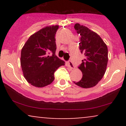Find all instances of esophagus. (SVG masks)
Instances as JSON below:
<instances>
[{"label":"esophagus","mask_w":126,"mask_h":126,"mask_svg":"<svg viewBox=\"0 0 126 126\" xmlns=\"http://www.w3.org/2000/svg\"><path fill=\"white\" fill-rule=\"evenodd\" d=\"M67 64L68 67H70V69H73L75 68L74 64H73V63H72V62L71 61V60H69V61L67 62Z\"/></svg>","instance_id":"esophagus-1"}]
</instances>
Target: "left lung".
I'll return each mask as SVG.
<instances>
[{
    "label": "left lung",
    "mask_w": 126,
    "mask_h": 126,
    "mask_svg": "<svg viewBox=\"0 0 126 126\" xmlns=\"http://www.w3.org/2000/svg\"><path fill=\"white\" fill-rule=\"evenodd\" d=\"M74 28L80 35L79 50L85 59L78 67L82 72V79L73 82L83 88L93 87L100 81L106 71L107 46L96 33L87 27L76 24Z\"/></svg>",
    "instance_id": "left-lung-1"
}]
</instances>
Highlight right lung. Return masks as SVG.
I'll list each match as a JSON object with an SVG mask.
<instances>
[{
  "label": "right lung",
  "instance_id": "add662e5",
  "mask_svg": "<svg viewBox=\"0 0 126 126\" xmlns=\"http://www.w3.org/2000/svg\"><path fill=\"white\" fill-rule=\"evenodd\" d=\"M58 25L49 26L30 36L21 50V65L28 83L36 87L47 86L54 79V72L64 62L56 56L55 35ZM50 52L52 55L48 54Z\"/></svg>",
  "mask_w": 126,
  "mask_h": 126
}]
</instances>
